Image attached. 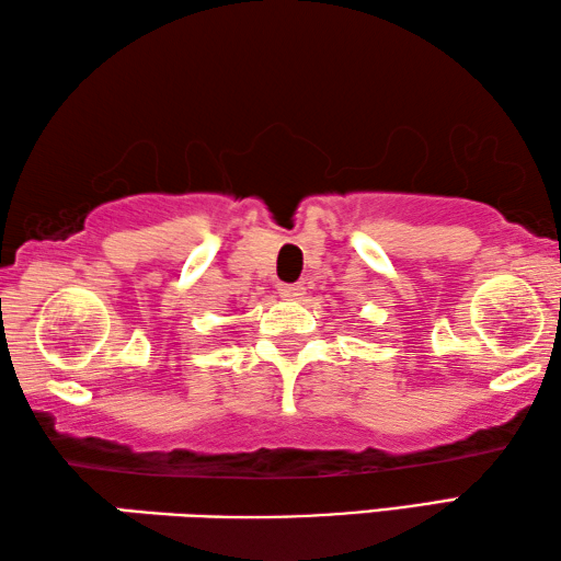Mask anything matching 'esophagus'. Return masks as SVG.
Listing matches in <instances>:
<instances>
[{"label": "esophagus", "instance_id": "34e87169", "mask_svg": "<svg viewBox=\"0 0 561 561\" xmlns=\"http://www.w3.org/2000/svg\"><path fill=\"white\" fill-rule=\"evenodd\" d=\"M302 288L300 283H278V293H280V298H286V300H298L300 296H302Z\"/></svg>", "mask_w": 561, "mask_h": 561}]
</instances>
